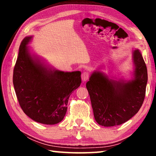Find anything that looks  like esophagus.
<instances>
[{
    "instance_id": "34e87169",
    "label": "esophagus",
    "mask_w": 156,
    "mask_h": 156,
    "mask_svg": "<svg viewBox=\"0 0 156 156\" xmlns=\"http://www.w3.org/2000/svg\"><path fill=\"white\" fill-rule=\"evenodd\" d=\"M89 73L84 72L82 73L81 78H82V80H83V82H86L89 79Z\"/></svg>"
}]
</instances>
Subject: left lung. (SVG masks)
<instances>
[{
  "label": "left lung",
  "instance_id": "obj_1",
  "mask_svg": "<svg viewBox=\"0 0 156 156\" xmlns=\"http://www.w3.org/2000/svg\"><path fill=\"white\" fill-rule=\"evenodd\" d=\"M133 70L130 78H110L98 69L86 84L94 118L98 125L113 126L125 123L138 112L143 103L148 80L141 51H132Z\"/></svg>",
  "mask_w": 156,
  "mask_h": 156
}]
</instances>
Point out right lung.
<instances>
[{
  "label": "right lung",
  "mask_w": 156,
  "mask_h": 156,
  "mask_svg": "<svg viewBox=\"0 0 156 156\" xmlns=\"http://www.w3.org/2000/svg\"><path fill=\"white\" fill-rule=\"evenodd\" d=\"M33 36L21 43L14 69L13 84L20 107L31 119L44 125L63 120L71 94L80 87L81 72L58 70L31 51Z\"/></svg>",
  "instance_id": "right-lung-1"
}]
</instances>
